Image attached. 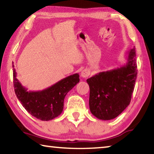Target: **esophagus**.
Wrapping results in <instances>:
<instances>
[{
  "instance_id": "esophagus-1",
  "label": "esophagus",
  "mask_w": 154,
  "mask_h": 154,
  "mask_svg": "<svg viewBox=\"0 0 154 154\" xmlns=\"http://www.w3.org/2000/svg\"><path fill=\"white\" fill-rule=\"evenodd\" d=\"M90 74V71L87 69H85V70H83V71H82V72H81V76H82L83 78H86L89 76Z\"/></svg>"
}]
</instances>
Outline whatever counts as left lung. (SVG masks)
I'll return each instance as SVG.
<instances>
[{"label": "left lung", "mask_w": 154, "mask_h": 154, "mask_svg": "<svg viewBox=\"0 0 154 154\" xmlns=\"http://www.w3.org/2000/svg\"><path fill=\"white\" fill-rule=\"evenodd\" d=\"M135 48L128 52L126 64L100 72L87 79L90 110L99 119L116 118L129 105L137 77Z\"/></svg>", "instance_id": "obj_1"}]
</instances>
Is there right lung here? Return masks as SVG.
Listing matches in <instances>:
<instances>
[{
  "mask_svg": "<svg viewBox=\"0 0 154 154\" xmlns=\"http://www.w3.org/2000/svg\"><path fill=\"white\" fill-rule=\"evenodd\" d=\"M13 68L14 89L17 98L28 113L42 121L51 120L61 114L65 96L79 82V75L75 73L43 90L28 92L16 78L14 65Z\"/></svg>",
  "mask_w": 154,
  "mask_h": 154,
  "instance_id": "1",
  "label": "right lung"
}]
</instances>
